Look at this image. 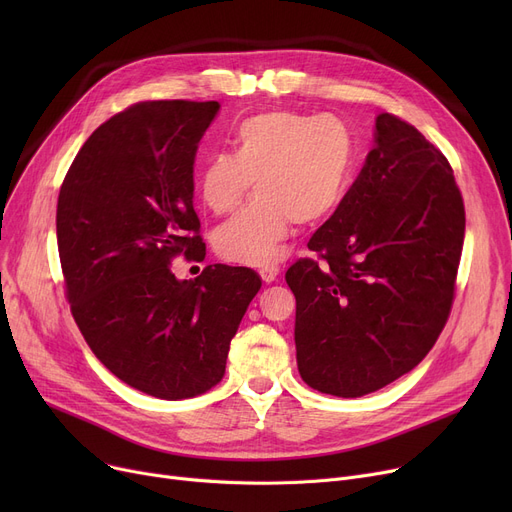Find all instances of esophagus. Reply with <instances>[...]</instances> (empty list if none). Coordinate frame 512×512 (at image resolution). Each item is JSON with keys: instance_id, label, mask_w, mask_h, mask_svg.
Returning a JSON list of instances; mask_svg holds the SVG:
<instances>
[{"instance_id": "obj_1", "label": "esophagus", "mask_w": 512, "mask_h": 512, "mask_svg": "<svg viewBox=\"0 0 512 512\" xmlns=\"http://www.w3.org/2000/svg\"><path fill=\"white\" fill-rule=\"evenodd\" d=\"M278 274H280V270L278 267H261L259 270V276H261V280L265 282V284H272L276 278H278Z\"/></svg>"}]
</instances>
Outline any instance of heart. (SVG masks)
Masks as SVG:
<instances>
[{
	"label": "heart",
	"mask_w": 512,
	"mask_h": 512,
	"mask_svg": "<svg viewBox=\"0 0 512 512\" xmlns=\"http://www.w3.org/2000/svg\"><path fill=\"white\" fill-rule=\"evenodd\" d=\"M234 149L213 153L199 182L203 203L213 213H228L255 180L257 199L213 236L215 251L234 263L276 261L292 222L307 226L332 218L353 180L355 137L332 116H251L236 126Z\"/></svg>",
	"instance_id": "heart-1"
}]
</instances>
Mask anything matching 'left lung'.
I'll return each mask as SVG.
<instances>
[{"label":"left lung","mask_w":512,"mask_h":512,"mask_svg":"<svg viewBox=\"0 0 512 512\" xmlns=\"http://www.w3.org/2000/svg\"><path fill=\"white\" fill-rule=\"evenodd\" d=\"M463 238L446 157L415 126L380 114L361 174L309 240L319 261L286 272L305 384L357 398L417 367L448 319Z\"/></svg>","instance_id":"left-lung-1"}]
</instances>
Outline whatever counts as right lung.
I'll return each mask as SVG.
<instances>
[{"instance_id":"right-lung-1","label":"right lung","mask_w":512,"mask_h":512,"mask_svg":"<svg viewBox=\"0 0 512 512\" xmlns=\"http://www.w3.org/2000/svg\"><path fill=\"white\" fill-rule=\"evenodd\" d=\"M218 101H143L101 124L58 199L66 297L95 357L164 400L224 378L230 340L261 288L249 267L207 265L178 280L170 261L205 257L193 166Z\"/></svg>"}]
</instances>
